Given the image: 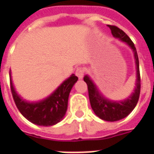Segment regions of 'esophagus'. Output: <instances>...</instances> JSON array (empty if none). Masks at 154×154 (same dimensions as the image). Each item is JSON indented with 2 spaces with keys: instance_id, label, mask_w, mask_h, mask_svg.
<instances>
[{
  "instance_id": "1",
  "label": "esophagus",
  "mask_w": 154,
  "mask_h": 154,
  "mask_svg": "<svg viewBox=\"0 0 154 154\" xmlns=\"http://www.w3.org/2000/svg\"><path fill=\"white\" fill-rule=\"evenodd\" d=\"M84 73H85V69H84V68L82 67L77 68V69H76L75 71V75L78 76V78L79 79H82V77H83L84 75Z\"/></svg>"
}]
</instances>
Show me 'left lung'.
Listing matches in <instances>:
<instances>
[{
    "mask_svg": "<svg viewBox=\"0 0 154 154\" xmlns=\"http://www.w3.org/2000/svg\"><path fill=\"white\" fill-rule=\"evenodd\" d=\"M111 30L112 35L116 38H119L122 42H126L130 46L134 53L136 66H137V80L136 87L133 93L127 99L122 101H112L103 96L99 92L96 85L93 83L88 75H85L84 81L88 85L89 97L92 110L97 116L106 121H118L127 116L133 110L138 103L140 93V75L139 67V58L136 47L123 30L114 25H108Z\"/></svg>",
    "mask_w": 154,
    "mask_h": 154,
    "instance_id": "1",
    "label": "left lung"
}]
</instances>
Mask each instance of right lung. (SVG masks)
<instances>
[{"instance_id": "1", "label": "right lung", "mask_w": 154, "mask_h": 154, "mask_svg": "<svg viewBox=\"0 0 154 154\" xmlns=\"http://www.w3.org/2000/svg\"><path fill=\"white\" fill-rule=\"evenodd\" d=\"M77 81L78 77L72 74L47 98L38 102H28L14 88L10 71L11 90L16 106L28 121L38 126H53L63 119L67 110L69 93Z\"/></svg>"}]
</instances>
